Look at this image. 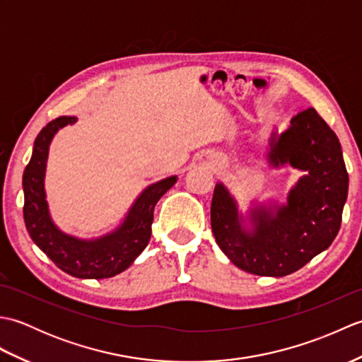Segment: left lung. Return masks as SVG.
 <instances>
[{
  "label": "left lung",
  "instance_id": "8db88e82",
  "mask_svg": "<svg viewBox=\"0 0 362 362\" xmlns=\"http://www.w3.org/2000/svg\"><path fill=\"white\" fill-rule=\"evenodd\" d=\"M274 168L291 165L303 175L286 204L253 202L243 214L224 183L214 187L211 230L219 249L243 271L284 276L327 250L341 228L349 193L341 143L314 109L291 119L269 138L266 156Z\"/></svg>",
  "mask_w": 362,
  "mask_h": 362
}]
</instances>
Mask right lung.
Instances as JSON below:
<instances>
[{"label":"right lung","mask_w":362,"mask_h":362,"mask_svg":"<svg viewBox=\"0 0 362 362\" xmlns=\"http://www.w3.org/2000/svg\"><path fill=\"white\" fill-rule=\"evenodd\" d=\"M76 121V117L52 119L35 138L33 157L23 174L25 224L38 249L64 272L76 279H110L126 271L146 249L151 240L153 209L160 197L175 185L177 175H169L144 188L121 224L109 233L86 240L62 232L54 224L46 201V161L54 135Z\"/></svg>","instance_id":"obj_1"}]
</instances>
